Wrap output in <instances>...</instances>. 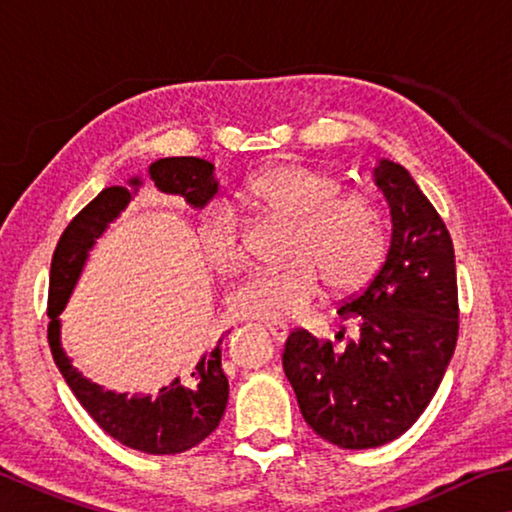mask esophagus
<instances>
[{"label":"esophagus","instance_id":"1","mask_svg":"<svg viewBox=\"0 0 512 512\" xmlns=\"http://www.w3.org/2000/svg\"><path fill=\"white\" fill-rule=\"evenodd\" d=\"M266 327H268V332L273 334V339H275L277 343H284V341H287V336H289V325H284V323H268Z\"/></svg>","mask_w":512,"mask_h":512}]
</instances>
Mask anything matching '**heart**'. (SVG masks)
Masks as SVG:
<instances>
[{
	"label": "heart",
	"mask_w": 512,
	"mask_h": 512,
	"mask_svg": "<svg viewBox=\"0 0 512 512\" xmlns=\"http://www.w3.org/2000/svg\"><path fill=\"white\" fill-rule=\"evenodd\" d=\"M239 198L257 212L289 219L284 268H259L232 291V309L264 323L300 318L323 293L325 277L336 291H357L372 280L384 259V225L368 198L343 194L332 173L305 164H275L250 176ZM198 244L219 273H232L246 259V228L237 207L212 201L198 216Z\"/></svg>",
	"instance_id": "obj_1"
}]
</instances>
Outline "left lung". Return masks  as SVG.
I'll return each mask as SVG.
<instances>
[{
  "instance_id": "obj_1",
  "label": "left lung",
  "mask_w": 512,
  "mask_h": 512,
  "mask_svg": "<svg viewBox=\"0 0 512 512\" xmlns=\"http://www.w3.org/2000/svg\"><path fill=\"white\" fill-rule=\"evenodd\" d=\"M375 185L391 210V248L368 287L343 300L359 341L336 352L293 329L282 366L302 418L327 443L368 449L395 440L436 395L458 339L454 244L402 164L381 160Z\"/></svg>"
}]
</instances>
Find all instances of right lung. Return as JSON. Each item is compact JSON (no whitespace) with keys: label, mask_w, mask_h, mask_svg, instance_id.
<instances>
[{"label":"right lung","mask_w":512,"mask_h":512,"mask_svg":"<svg viewBox=\"0 0 512 512\" xmlns=\"http://www.w3.org/2000/svg\"><path fill=\"white\" fill-rule=\"evenodd\" d=\"M155 187L164 194L183 196L192 207H205L219 189L214 180V164L201 158H162L149 167ZM142 180L133 178L131 187H140ZM133 192L126 187H106L83 210L69 221L51 257L49 300H47V339L51 354L90 418L99 427L119 440L121 445L137 452L164 456L183 454L187 449L210 436L228 404V377L221 368V343L214 341L198 361L162 386L155 395H133L103 391L101 386L85 379L72 366L60 345V311L65 309L69 296L79 282L85 259L108 223L126 210Z\"/></svg>","instance_id":"1"}]
</instances>
